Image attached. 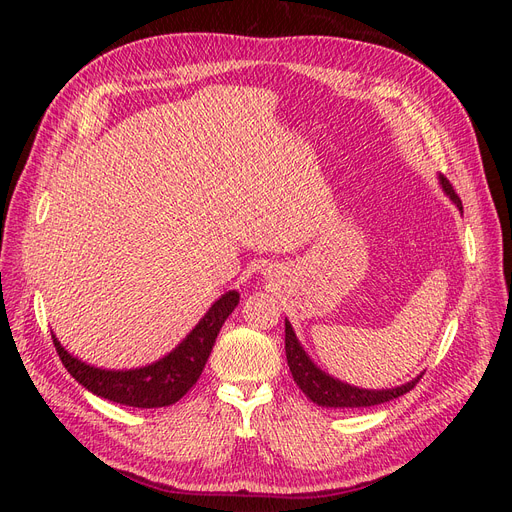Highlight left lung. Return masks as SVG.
Masks as SVG:
<instances>
[{
	"label": "left lung",
	"instance_id": "left-lung-1",
	"mask_svg": "<svg viewBox=\"0 0 512 512\" xmlns=\"http://www.w3.org/2000/svg\"><path fill=\"white\" fill-rule=\"evenodd\" d=\"M440 185L444 194L453 200L455 207H459L461 211V200L455 194L453 185L448 183V179L444 175H438ZM286 359H288V367L292 371V378L297 382L299 389L314 401V404L322 406V408H369V406H378L384 404V401L397 399L401 395H406L408 391L414 389V384L418 382V378L401 384V386H393V389H359V386H352L348 382L337 380L333 376H329L327 371H322L309 354L305 352V348L301 346L297 333H294L292 324L286 320Z\"/></svg>",
	"mask_w": 512,
	"mask_h": 512
}]
</instances>
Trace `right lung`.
I'll return each mask as SVG.
<instances>
[{"instance_id": "obj_1", "label": "right lung", "mask_w": 512, "mask_h": 512, "mask_svg": "<svg viewBox=\"0 0 512 512\" xmlns=\"http://www.w3.org/2000/svg\"><path fill=\"white\" fill-rule=\"evenodd\" d=\"M239 292L228 290L215 301L196 327L156 363L134 369H102L70 354L53 335V344L70 376L98 397L132 408L173 406L188 393L205 369L224 320L235 312Z\"/></svg>"}]
</instances>
